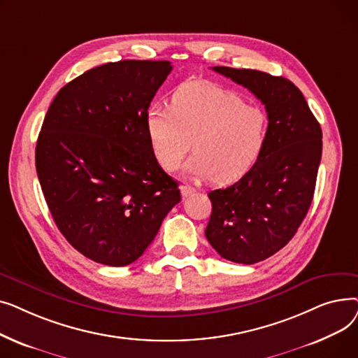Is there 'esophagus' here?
<instances>
[{
    "instance_id": "1",
    "label": "esophagus",
    "mask_w": 358,
    "mask_h": 358,
    "mask_svg": "<svg viewBox=\"0 0 358 358\" xmlns=\"http://www.w3.org/2000/svg\"><path fill=\"white\" fill-rule=\"evenodd\" d=\"M180 190H181V196H182L184 199L190 197V196L196 192V189H194L193 185H181V187H180Z\"/></svg>"
}]
</instances>
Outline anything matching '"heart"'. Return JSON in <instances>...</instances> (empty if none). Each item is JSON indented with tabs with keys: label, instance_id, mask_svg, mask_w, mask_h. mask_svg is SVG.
<instances>
[{
	"label": "heart",
	"instance_id": "obj_1",
	"mask_svg": "<svg viewBox=\"0 0 358 358\" xmlns=\"http://www.w3.org/2000/svg\"><path fill=\"white\" fill-rule=\"evenodd\" d=\"M267 119L258 106L239 94L210 83L180 88L171 108L152 106L146 131L154 154L166 171H176L190 150L184 176L227 182L245 174L266 139Z\"/></svg>",
	"mask_w": 358,
	"mask_h": 358
}]
</instances>
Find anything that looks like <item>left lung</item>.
Masks as SVG:
<instances>
[{"label": "left lung", "instance_id": "8db88e82", "mask_svg": "<svg viewBox=\"0 0 358 358\" xmlns=\"http://www.w3.org/2000/svg\"><path fill=\"white\" fill-rule=\"evenodd\" d=\"M266 106L268 126L257 162L238 182L210 192L204 234L220 257L255 264L294 236L313 199L322 130L300 90L255 69L213 66Z\"/></svg>", "mask_w": 358, "mask_h": 358}]
</instances>
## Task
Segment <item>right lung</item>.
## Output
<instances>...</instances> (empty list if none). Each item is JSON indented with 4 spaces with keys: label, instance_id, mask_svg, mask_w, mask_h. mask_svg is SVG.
<instances>
[{
    "label": "right lung",
    "instance_id": "1",
    "mask_svg": "<svg viewBox=\"0 0 358 358\" xmlns=\"http://www.w3.org/2000/svg\"><path fill=\"white\" fill-rule=\"evenodd\" d=\"M168 61L92 68L53 99L36 145V171L56 227L87 258L136 261L181 200L159 166L146 113L171 72Z\"/></svg>",
    "mask_w": 358,
    "mask_h": 358
}]
</instances>
